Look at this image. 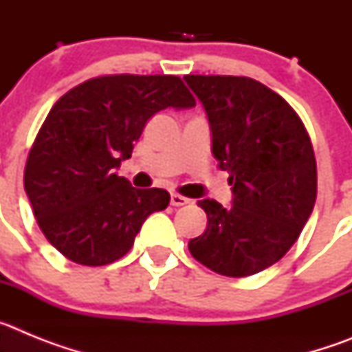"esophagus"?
<instances>
[{"mask_svg":"<svg viewBox=\"0 0 352 352\" xmlns=\"http://www.w3.org/2000/svg\"><path fill=\"white\" fill-rule=\"evenodd\" d=\"M190 203V199L183 197V195L179 194H170V204L173 206H185V204Z\"/></svg>","mask_w":352,"mask_h":352,"instance_id":"esophagus-1","label":"esophagus"}]
</instances>
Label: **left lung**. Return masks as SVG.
<instances>
[{"mask_svg":"<svg viewBox=\"0 0 352 352\" xmlns=\"http://www.w3.org/2000/svg\"><path fill=\"white\" fill-rule=\"evenodd\" d=\"M211 130V153L229 173L232 204L203 199L206 231L192 256L214 273L248 276L287 254L316 204L312 142L291 105L248 77L185 76Z\"/></svg>","mask_w":352,"mask_h":352,"instance_id":"left-lung-1","label":"left lung"}]
</instances>
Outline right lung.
<instances>
[{
  "instance_id": "add662e5",
  "label": "right lung",
  "mask_w": 352,
  "mask_h": 352,
  "mask_svg": "<svg viewBox=\"0 0 352 352\" xmlns=\"http://www.w3.org/2000/svg\"><path fill=\"white\" fill-rule=\"evenodd\" d=\"M176 76H105L52 105L24 169V190L49 243L67 259L104 266L132 248L142 223L170 201L164 188H133L118 176L151 116L190 109Z\"/></svg>"
}]
</instances>
